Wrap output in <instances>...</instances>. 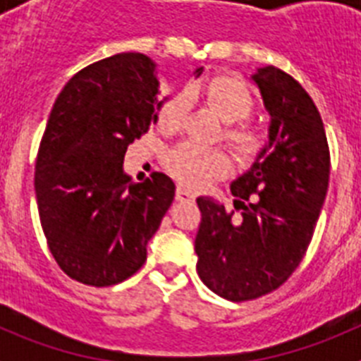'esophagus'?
<instances>
[{"mask_svg":"<svg viewBox=\"0 0 361 361\" xmlns=\"http://www.w3.org/2000/svg\"><path fill=\"white\" fill-rule=\"evenodd\" d=\"M175 197H177L178 202H190V200H195V193L184 186H178L175 191Z\"/></svg>","mask_w":361,"mask_h":361,"instance_id":"esophagus-1","label":"esophagus"}]
</instances>
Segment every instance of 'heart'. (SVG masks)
Returning <instances> with one entry per match:
<instances>
[{"label":"heart","mask_w":361,"mask_h":361,"mask_svg":"<svg viewBox=\"0 0 361 361\" xmlns=\"http://www.w3.org/2000/svg\"><path fill=\"white\" fill-rule=\"evenodd\" d=\"M206 103L226 121L224 141L242 164H253L266 148V135L245 119L253 116L255 95L244 81L228 75H219L208 81L202 88ZM190 110V95L186 92L173 95L159 110V128L168 135H175L183 130ZM166 170L173 178L193 190L206 188L228 175L231 162L228 153L219 148H202V146L184 142L168 152L164 159Z\"/></svg>","instance_id":"heart-1"}]
</instances>
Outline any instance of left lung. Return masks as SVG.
<instances>
[{
  "mask_svg": "<svg viewBox=\"0 0 361 361\" xmlns=\"http://www.w3.org/2000/svg\"><path fill=\"white\" fill-rule=\"evenodd\" d=\"M253 81L271 116L269 142L231 184L233 209L197 199L202 213L197 271L213 293L231 302L260 298L293 275L329 186V145L307 92L276 66L258 68Z\"/></svg>",
  "mask_w": 361,
  "mask_h": 361,
  "instance_id": "left-lung-1",
  "label": "left lung"
}]
</instances>
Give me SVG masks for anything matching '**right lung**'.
I'll use <instances>...</instances> for the list:
<instances>
[{"label":"right lung","instance_id":"1","mask_svg":"<svg viewBox=\"0 0 361 361\" xmlns=\"http://www.w3.org/2000/svg\"><path fill=\"white\" fill-rule=\"evenodd\" d=\"M153 70L137 52L88 65L57 95L41 139L34 177L41 228L57 266L85 286L108 288L141 269L173 202L164 173L133 183L123 171L128 145L157 123Z\"/></svg>","mask_w":361,"mask_h":361}]
</instances>
